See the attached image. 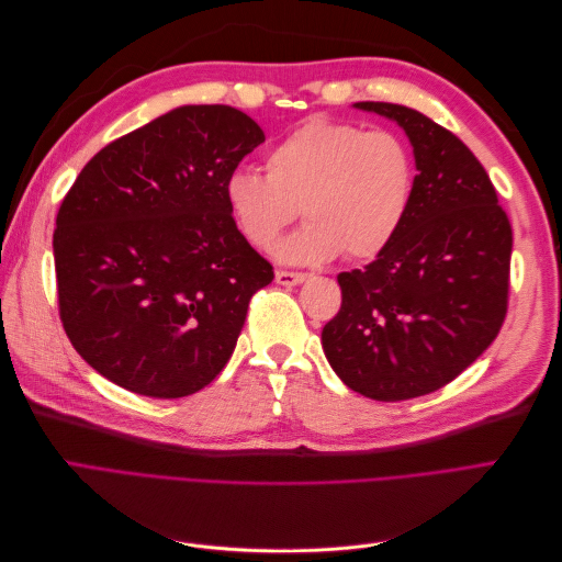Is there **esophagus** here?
Masks as SVG:
<instances>
[{
    "instance_id": "obj_1",
    "label": "esophagus",
    "mask_w": 562,
    "mask_h": 562,
    "mask_svg": "<svg viewBox=\"0 0 562 562\" xmlns=\"http://www.w3.org/2000/svg\"><path fill=\"white\" fill-rule=\"evenodd\" d=\"M279 285H300L302 281H307V274H302V271H283L279 269L274 274Z\"/></svg>"
}]
</instances>
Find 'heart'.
Wrapping results in <instances>:
<instances>
[{"label": "heart", "mask_w": 562, "mask_h": 562, "mask_svg": "<svg viewBox=\"0 0 562 562\" xmlns=\"http://www.w3.org/2000/svg\"><path fill=\"white\" fill-rule=\"evenodd\" d=\"M415 196V159L401 135L312 116L267 151L265 173L234 168L223 199L234 227L269 248L297 217L307 225L277 246L291 265L347 252L370 260L396 239Z\"/></svg>", "instance_id": "heart-1"}]
</instances>
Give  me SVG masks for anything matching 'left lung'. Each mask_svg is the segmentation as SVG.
Masks as SVG:
<instances>
[{
    "label": "left lung",
    "mask_w": 562,
    "mask_h": 562,
    "mask_svg": "<svg viewBox=\"0 0 562 562\" xmlns=\"http://www.w3.org/2000/svg\"><path fill=\"white\" fill-rule=\"evenodd\" d=\"M396 122L415 155V196L396 239L342 271V307L321 345L349 389L375 401L417 398L452 382L497 337L514 234L473 151L417 110L353 103Z\"/></svg>",
    "instance_id": "8db88e82"
}]
</instances>
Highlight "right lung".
I'll return each instance as SVG.
<instances>
[{
    "mask_svg": "<svg viewBox=\"0 0 562 562\" xmlns=\"http://www.w3.org/2000/svg\"><path fill=\"white\" fill-rule=\"evenodd\" d=\"M265 143L229 105H182L81 168L54 232L72 347L133 394L182 398L229 361L271 265L234 227L223 182Z\"/></svg>",
    "mask_w": 562,
    "mask_h": 562,
    "instance_id": "1",
    "label": "right lung"
}]
</instances>
